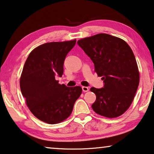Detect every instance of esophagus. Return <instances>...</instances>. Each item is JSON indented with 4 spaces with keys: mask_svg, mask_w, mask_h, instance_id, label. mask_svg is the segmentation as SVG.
<instances>
[{
    "mask_svg": "<svg viewBox=\"0 0 154 154\" xmlns=\"http://www.w3.org/2000/svg\"><path fill=\"white\" fill-rule=\"evenodd\" d=\"M88 88L86 87V86H82V91H83L84 92H87L88 91Z\"/></svg>",
    "mask_w": 154,
    "mask_h": 154,
    "instance_id": "esophagus-1",
    "label": "esophagus"
}]
</instances>
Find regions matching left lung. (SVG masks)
Masks as SVG:
<instances>
[{"label":"left lung","instance_id":"left-lung-1","mask_svg":"<svg viewBox=\"0 0 154 154\" xmlns=\"http://www.w3.org/2000/svg\"><path fill=\"white\" fill-rule=\"evenodd\" d=\"M94 63L104 87L91 88L96 96L94 111L107 118L118 117L126 112L135 98L140 72L135 55L127 42L111 35L99 33L77 41Z\"/></svg>","mask_w":154,"mask_h":154}]
</instances>
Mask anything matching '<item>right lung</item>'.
Wrapping results in <instances>:
<instances>
[{"label": "right lung", "instance_id": "1", "mask_svg": "<svg viewBox=\"0 0 154 154\" xmlns=\"http://www.w3.org/2000/svg\"><path fill=\"white\" fill-rule=\"evenodd\" d=\"M76 40L47 42L31 51L20 77L21 94L31 113L49 124L62 122L72 112L75 101L82 94L81 86L67 87L58 84L68 53Z\"/></svg>", "mask_w": 154, "mask_h": 154}]
</instances>
